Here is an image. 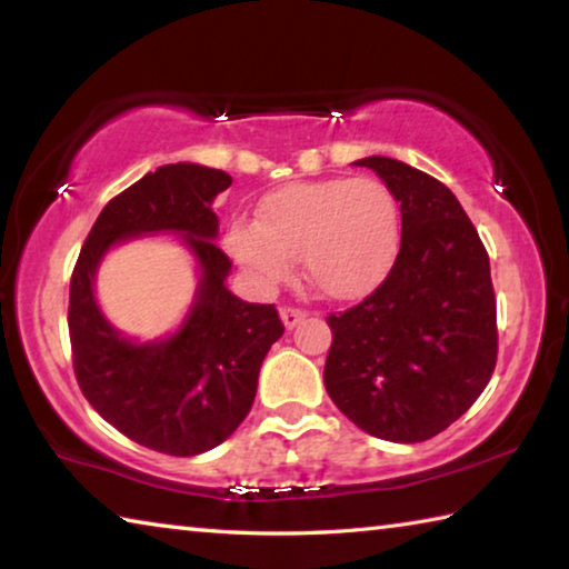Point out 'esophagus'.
Returning <instances> with one entry per match:
<instances>
[{
    "label": "esophagus",
    "mask_w": 569,
    "mask_h": 569,
    "mask_svg": "<svg viewBox=\"0 0 569 569\" xmlns=\"http://www.w3.org/2000/svg\"><path fill=\"white\" fill-rule=\"evenodd\" d=\"M306 319V311L303 308H296V306H283L281 308V321L286 329H293L296 323H301Z\"/></svg>",
    "instance_id": "obj_1"
}]
</instances>
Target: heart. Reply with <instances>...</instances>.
<instances>
[{
	"label": "heart",
	"mask_w": 569,
	"mask_h": 569,
	"mask_svg": "<svg viewBox=\"0 0 569 569\" xmlns=\"http://www.w3.org/2000/svg\"><path fill=\"white\" fill-rule=\"evenodd\" d=\"M401 240L399 203L377 178L291 182L261 200L256 223L236 220L228 248L266 288L283 283L301 256L308 281L333 301L371 293Z\"/></svg>",
	"instance_id": "1"
}]
</instances>
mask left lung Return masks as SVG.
<instances>
[{
	"mask_svg": "<svg viewBox=\"0 0 569 569\" xmlns=\"http://www.w3.org/2000/svg\"><path fill=\"white\" fill-rule=\"evenodd\" d=\"M401 203V246L371 296L331 313L323 383L366 435L417 445L457 421L492 379L497 298L489 256L445 182L371 156Z\"/></svg>",
	"mask_w": 569,
	"mask_h": 569,
	"instance_id": "8db88e82",
	"label": "left lung"
}]
</instances>
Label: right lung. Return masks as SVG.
Returning a JSON list of instances; mask_svg holds the SVG:
<instances>
[{
	"label": "right lung",
	"mask_w": 569,
	"mask_h": 569,
	"mask_svg": "<svg viewBox=\"0 0 569 569\" xmlns=\"http://www.w3.org/2000/svg\"><path fill=\"white\" fill-rule=\"evenodd\" d=\"M223 170L176 162L114 196L94 220L70 281L74 377L94 411L138 445L196 457L233 435L248 417L258 371L283 336L273 303H246L228 291L230 258L213 240V200L230 188ZM176 229L197 256L201 283L181 329L168 340H124L93 301L101 256L124 239Z\"/></svg>",
	"instance_id": "add662e5"
}]
</instances>
